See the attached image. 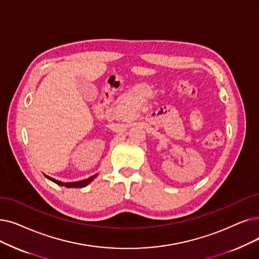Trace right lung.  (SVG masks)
I'll return each mask as SVG.
<instances>
[{"label": "right lung", "instance_id": "obj_1", "mask_svg": "<svg viewBox=\"0 0 259 259\" xmlns=\"http://www.w3.org/2000/svg\"><path fill=\"white\" fill-rule=\"evenodd\" d=\"M97 175H98V174H96V175H94V176H92V177H90V178H88V179H85V180H81V181H78V182H70V183H63V182L58 181V180L53 179V178H51V177H49V176H47V175H44V176H46L49 180H51L52 182H54V183H56V184H58V185H60V186H65V187H69V188H71V187L81 188V187H84V186H87L88 184L91 183V182L93 181V180L97 177Z\"/></svg>", "mask_w": 259, "mask_h": 259}]
</instances>
